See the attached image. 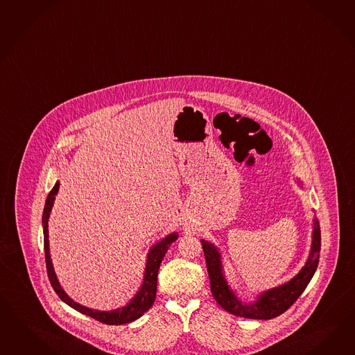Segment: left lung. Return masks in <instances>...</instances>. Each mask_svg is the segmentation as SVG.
<instances>
[{"label":"left lung","instance_id":"1","mask_svg":"<svg viewBox=\"0 0 355 355\" xmlns=\"http://www.w3.org/2000/svg\"><path fill=\"white\" fill-rule=\"evenodd\" d=\"M297 183L301 184L300 181ZM200 241L211 280V295L216 298L218 305L234 315L268 320L287 311L301 296L313 275L315 274L320 252V227L318 218H314L311 250L304 268L293 278L288 280L287 283L259 293L256 301L252 302L241 301L231 289L223 272L220 250L207 240L202 239Z\"/></svg>","mask_w":355,"mask_h":355}]
</instances>
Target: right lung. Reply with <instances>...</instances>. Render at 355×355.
<instances>
[{
    "label": "right lung",
    "mask_w": 355,
    "mask_h": 355,
    "mask_svg": "<svg viewBox=\"0 0 355 355\" xmlns=\"http://www.w3.org/2000/svg\"><path fill=\"white\" fill-rule=\"evenodd\" d=\"M59 191V182L54 184L51 191L49 192L45 208L42 213V229H44V248H45V261H46V270H48V277L51 286L54 288L55 293L59 298L66 302L68 306L73 307L78 313L85 314V315L94 318L96 320H99L105 324H125L135 322L138 318L144 315V313L153 306V301L156 297V286H157V272L160 263L163 261L165 253L169 250L175 240L178 239V234L172 232L166 235L165 238L153 244L151 250H148L147 259H146V268H144V283L139 288V291L135 295L125 306L117 307L115 310H108V311H102V310H94L90 307L83 306L80 304L75 302L72 298L68 296L64 292V289L59 284V280L57 278V274L54 271L53 262L50 259V248H49V230L48 220L50 217V211L54 205L55 195Z\"/></svg>",
    "instance_id": "right-lung-1"
}]
</instances>
